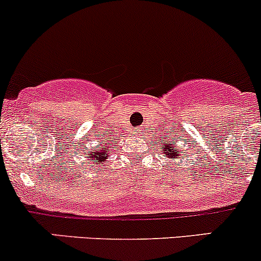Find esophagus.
I'll use <instances>...</instances> for the list:
<instances>
[{"label":"esophagus","mask_w":261,"mask_h":261,"mask_svg":"<svg viewBox=\"0 0 261 261\" xmlns=\"http://www.w3.org/2000/svg\"><path fill=\"white\" fill-rule=\"evenodd\" d=\"M135 134L136 135H140V134H141V130H135Z\"/></svg>","instance_id":"esophagus-1"}]
</instances>
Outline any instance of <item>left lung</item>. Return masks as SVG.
Listing matches in <instances>:
<instances>
[{"label":"left lung","mask_w":261,"mask_h":261,"mask_svg":"<svg viewBox=\"0 0 261 261\" xmlns=\"http://www.w3.org/2000/svg\"><path fill=\"white\" fill-rule=\"evenodd\" d=\"M156 146L161 148V152H163V156L166 157L167 161L170 159L171 161H173V160H179V161H182V159H186V156H187L185 152V150H181V148L176 147L174 141H168L167 140V141L165 142L163 140H161L160 142H156Z\"/></svg>","instance_id":"8db88e82"}]
</instances>
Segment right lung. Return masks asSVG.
Listing matches in <instances>:
<instances>
[{"label":"right lung","instance_id":"add662e5","mask_svg":"<svg viewBox=\"0 0 261 261\" xmlns=\"http://www.w3.org/2000/svg\"><path fill=\"white\" fill-rule=\"evenodd\" d=\"M98 148L94 150V147H91V150L88 151V160H93V165L91 167H96V165L99 163L105 162L108 160L109 154L111 153L113 150V144H111V140H102V141H98Z\"/></svg>","mask_w":261,"mask_h":261}]
</instances>
